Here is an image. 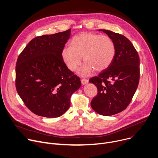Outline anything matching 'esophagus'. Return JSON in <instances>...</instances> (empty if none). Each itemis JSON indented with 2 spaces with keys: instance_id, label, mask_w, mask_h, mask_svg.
<instances>
[{
  "instance_id": "esophagus-1",
  "label": "esophagus",
  "mask_w": 158,
  "mask_h": 158,
  "mask_svg": "<svg viewBox=\"0 0 158 158\" xmlns=\"http://www.w3.org/2000/svg\"><path fill=\"white\" fill-rule=\"evenodd\" d=\"M81 82L82 83V85H85L86 83H87L88 82V80L86 79V78H82L81 79Z\"/></svg>"
}]
</instances>
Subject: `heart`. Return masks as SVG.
I'll return each instance as SVG.
<instances>
[{
	"instance_id": "heart-1",
	"label": "heart",
	"mask_w": 158,
	"mask_h": 158,
	"mask_svg": "<svg viewBox=\"0 0 158 158\" xmlns=\"http://www.w3.org/2000/svg\"><path fill=\"white\" fill-rule=\"evenodd\" d=\"M116 48L108 36L93 33H81L75 36L70 47H65L61 51L63 61L67 68L76 71L82 61L85 63L81 74L88 75L93 70L102 72L111 64L115 56Z\"/></svg>"
}]
</instances>
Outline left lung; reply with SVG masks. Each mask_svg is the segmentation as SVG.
I'll list each match as a JSON object with an SVG mask.
<instances>
[{"label":"left lung","mask_w":158,"mask_h":158,"mask_svg":"<svg viewBox=\"0 0 158 158\" xmlns=\"http://www.w3.org/2000/svg\"><path fill=\"white\" fill-rule=\"evenodd\" d=\"M99 30L113 40L116 53L110 67L89 80L98 89L91 106L101 115L111 116L125 110L132 100L139 81V57L124 35L111 30Z\"/></svg>","instance_id":"8db88e82"}]
</instances>
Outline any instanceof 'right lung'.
Here are the masks:
<instances>
[{"instance_id": "obj_1", "label": "right lung", "mask_w": 158, "mask_h": 158, "mask_svg": "<svg viewBox=\"0 0 158 158\" xmlns=\"http://www.w3.org/2000/svg\"><path fill=\"white\" fill-rule=\"evenodd\" d=\"M70 32L71 28L35 37L17 58V91L25 106L38 116H61L70 106L72 94L81 85L61 56Z\"/></svg>"}]
</instances>
